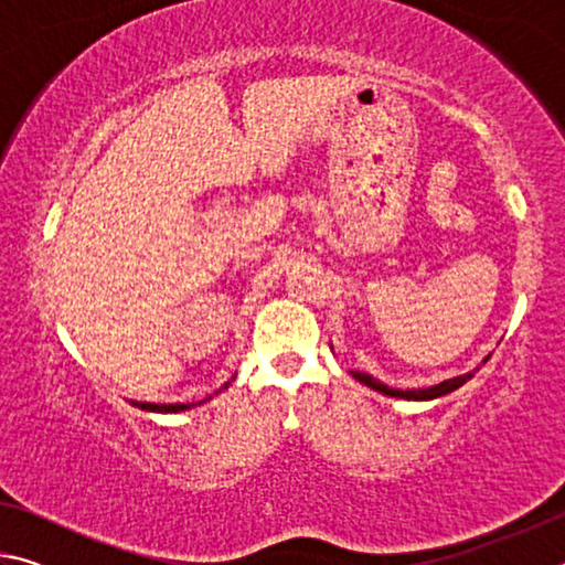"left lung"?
<instances>
[{
    "label": "left lung",
    "mask_w": 565,
    "mask_h": 565,
    "mask_svg": "<svg viewBox=\"0 0 565 565\" xmlns=\"http://www.w3.org/2000/svg\"><path fill=\"white\" fill-rule=\"evenodd\" d=\"M489 361V359H486ZM353 379H359L361 384L371 386L374 391H381V394L386 396H396V398H411V401H428V398H438L444 394H451V391H456L458 386H463L468 379H471L473 374H466V376H456V379H448V381H441L438 386H431V388H411V391H401V388H388L381 384V381H376L374 376L369 374H361V371H351Z\"/></svg>",
    "instance_id": "8db88e82"
}]
</instances>
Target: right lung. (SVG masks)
<instances>
[{
  "instance_id": "1",
  "label": "right lung",
  "mask_w": 565,
  "mask_h": 565,
  "mask_svg": "<svg viewBox=\"0 0 565 565\" xmlns=\"http://www.w3.org/2000/svg\"><path fill=\"white\" fill-rule=\"evenodd\" d=\"M228 384H224V388H226ZM222 391V388H218ZM139 408H145V411H157V414H177V411H184V408H191V406H186V404H171V406H167V404H137Z\"/></svg>"
}]
</instances>
